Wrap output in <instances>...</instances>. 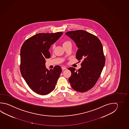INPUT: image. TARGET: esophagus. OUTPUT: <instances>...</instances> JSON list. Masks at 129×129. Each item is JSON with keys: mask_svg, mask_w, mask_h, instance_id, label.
Instances as JSON below:
<instances>
[{"mask_svg": "<svg viewBox=\"0 0 129 129\" xmlns=\"http://www.w3.org/2000/svg\"><path fill=\"white\" fill-rule=\"evenodd\" d=\"M62 70H65L67 69V68L65 67H62Z\"/></svg>", "mask_w": 129, "mask_h": 129, "instance_id": "34e87169", "label": "esophagus"}]
</instances>
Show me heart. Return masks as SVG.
Instances as JSON below:
<instances>
[{
    "label": "heart",
    "mask_w": 129,
    "mask_h": 129,
    "mask_svg": "<svg viewBox=\"0 0 129 129\" xmlns=\"http://www.w3.org/2000/svg\"><path fill=\"white\" fill-rule=\"evenodd\" d=\"M71 45V43L69 40H65L63 43V46H65L66 45Z\"/></svg>",
    "instance_id": "obj_1"
}]
</instances>
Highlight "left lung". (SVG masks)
<instances>
[{
	"label": "left lung",
	"instance_id": "obj_1",
	"mask_svg": "<svg viewBox=\"0 0 129 129\" xmlns=\"http://www.w3.org/2000/svg\"><path fill=\"white\" fill-rule=\"evenodd\" d=\"M66 35L73 40L78 48L76 58L82 60L80 69H68L71 72L69 81L75 91H87L96 84L105 66L103 46L98 38L85 31H69Z\"/></svg>",
	"mask_w": 129,
	"mask_h": 129
}]
</instances>
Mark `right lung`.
Masks as SVG:
<instances>
[{"mask_svg":"<svg viewBox=\"0 0 129 129\" xmlns=\"http://www.w3.org/2000/svg\"><path fill=\"white\" fill-rule=\"evenodd\" d=\"M62 35L61 32L39 33L26 40L21 47V75L31 89L40 95L48 94L54 89L61 74L60 66L49 70L45 64V59L50 57L51 45Z\"/></svg>","mask_w":129,"mask_h":129,"instance_id":"1","label":"right lung"}]
</instances>
